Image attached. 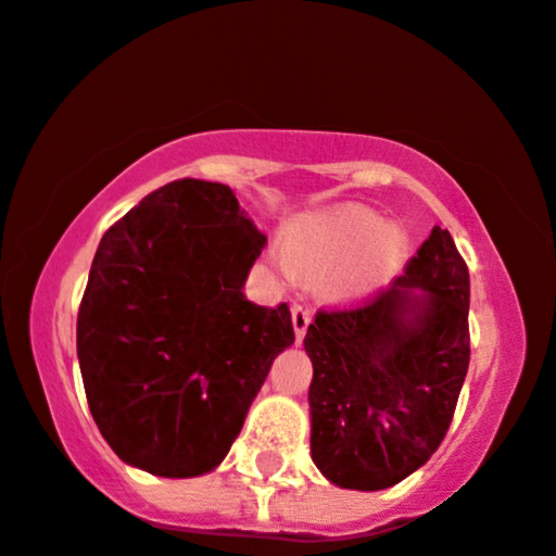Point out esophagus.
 Returning <instances> with one entry per match:
<instances>
[{"label": "esophagus", "mask_w": 556, "mask_h": 556, "mask_svg": "<svg viewBox=\"0 0 556 556\" xmlns=\"http://www.w3.org/2000/svg\"><path fill=\"white\" fill-rule=\"evenodd\" d=\"M291 323H293V332H296V343H302L306 336V328H309V323H312V312L306 309L304 304H293L291 306Z\"/></svg>", "instance_id": "esophagus-1"}]
</instances>
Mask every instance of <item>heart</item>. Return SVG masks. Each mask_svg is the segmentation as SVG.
Here are the masks:
<instances>
[{
	"mask_svg": "<svg viewBox=\"0 0 556 556\" xmlns=\"http://www.w3.org/2000/svg\"><path fill=\"white\" fill-rule=\"evenodd\" d=\"M406 233L384 226L382 215L364 205H336L291 220L283 252L293 267L323 273L332 299H362L388 283L406 257ZM289 273V265L278 260Z\"/></svg>",
	"mask_w": 556,
	"mask_h": 556,
	"instance_id": "obj_1",
	"label": "heart"
}]
</instances>
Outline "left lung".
Wrapping results in <instances>:
<instances>
[{
    "mask_svg": "<svg viewBox=\"0 0 556 556\" xmlns=\"http://www.w3.org/2000/svg\"><path fill=\"white\" fill-rule=\"evenodd\" d=\"M471 280L434 226L406 273L351 309H319L312 358V460L343 489L395 486L445 440L466 380Z\"/></svg>",
    "mask_w": 556,
    "mask_h": 556,
    "instance_id": "8db88e82",
    "label": "left lung"
}]
</instances>
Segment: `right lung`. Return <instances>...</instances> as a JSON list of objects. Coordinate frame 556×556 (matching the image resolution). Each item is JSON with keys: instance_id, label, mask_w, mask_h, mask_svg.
I'll list each match as a JSON object with an SVG mask.
<instances>
[{"instance_id": "right-lung-1", "label": "right lung", "mask_w": 556, "mask_h": 556, "mask_svg": "<svg viewBox=\"0 0 556 556\" xmlns=\"http://www.w3.org/2000/svg\"><path fill=\"white\" fill-rule=\"evenodd\" d=\"M265 241L231 187L202 179L155 189L103 233L77 358L93 421L124 463L189 479L228 455L293 343L289 306L244 296Z\"/></svg>"}]
</instances>
